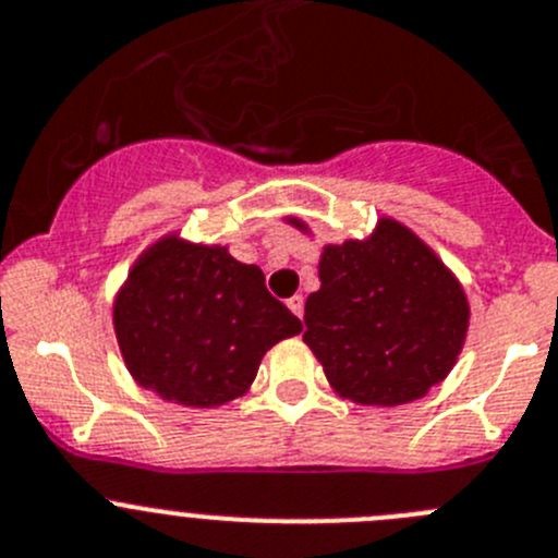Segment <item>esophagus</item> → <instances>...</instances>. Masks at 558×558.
<instances>
[{"mask_svg": "<svg viewBox=\"0 0 558 558\" xmlns=\"http://www.w3.org/2000/svg\"><path fill=\"white\" fill-rule=\"evenodd\" d=\"M289 308H291V314L296 316V319H303V314H305V296L303 294H294L289 300Z\"/></svg>", "mask_w": 558, "mask_h": 558, "instance_id": "1", "label": "esophagus"}]
</instances>
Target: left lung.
I'll return each mask as SVG.
<instances>
[{
  "instance_id": "8db88e82",
  "label": "left lung",
  "mask_w": 558,
  "mask_h": 558,
  "mask_svg": "<svg viewBox=\"0 0 558 558\" xmlns=\"http://www.w3.org/2000/svg\"><path fill=\"white\" fill-rule=\"evenodd\" d=\"M319 280L303 341L341 397L393 408L451 372L468 330L465 291L408 228L383 220L366 242L327 244Z\"/></svg>"
}]
</instances>
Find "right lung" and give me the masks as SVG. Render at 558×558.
Masks as SVG:
<instances>
[{
  "mask_svg": "<svg viewBox=\"0 0 558 558\" xmlns=\"http://www.w3.org/2000/svg\"><path fill=\"white\" fill-rule=\"evenodd\" d=\"M300 330L255 264L175 236L134 264L114 300V332L132 377L186 408L242 397L267 350Z\"/></svg>",
  "mask_w": 558,
  "mask_h": 558,
  "instance_id": "add662e5",
  "label": "right lung"
}]
</instances>
